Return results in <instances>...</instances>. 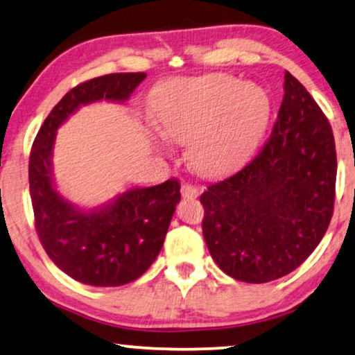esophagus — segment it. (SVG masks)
<instances>
[{"mask_svg": "<svg viewBox=\"0 0 355 355\" xmlns=\"http://www.w3.org/2000/svg\"><path fill=\"white\" fill-rule=\"evenodd\" d=\"M182 196L184 199H196L199 196V188L193 187L189 183H184L182 187Z\"/></svg>", "mask_w": 355, "mask_h": 355, "instance_id": "obj_1", "label": "esophagus"}]
</instances>
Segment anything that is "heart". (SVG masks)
Segmentation results:
<instances>
[{
	"label": "heart",
	"instance_id": "1",
	"mask_svg": "<svg viewBox=\"0 0 355 355\" xmlns=\"http://www.w3.org/2000/svg\"><path fill=\"white\" fill-rule=\"evenodd\" d=\"M271 116V98L255 83L230 75L177 78L159 84L150 121L162 139L188 144L196 172L221 175L255 150Z\"/></svg>",
	"mask_w": 355,
	"mask_h": 355
}]
</instances>
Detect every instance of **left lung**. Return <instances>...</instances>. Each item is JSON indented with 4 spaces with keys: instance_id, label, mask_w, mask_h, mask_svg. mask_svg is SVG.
Here are the masks:
<instances>
[{
    "instance_id": "8db88e82",
    "label": "left lung",
    "mask_w": 355,
    "mask_h": 355,
    "mask_svg": "<svg viewBox=\"0 0 355 355\" xmlns=\"http://www.w3.org/2000/svg\"><path fill=\"white\" fill-rule=\"evenodd\" d=\"M284 98L266 144L200 196L202 232L223 272L264 284L295 271L329 228L335 204L331 125L298 79L285 71Z\"/></svg>"
}]
</instances>
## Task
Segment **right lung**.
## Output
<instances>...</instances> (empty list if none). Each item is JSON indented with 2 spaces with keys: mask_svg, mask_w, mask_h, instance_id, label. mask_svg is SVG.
Returning a JSON list of instances; mask_svg holds the SVG:
<instances>
[{
  "mask_svg": "<svg viewBox=\"0 0 355 355\" xmlns=\"http://www.w3.org/2000/svg\"><path fill=\"white\" fill-rule=\"evenodd\" d=\"M145 78V73H113L73 87L52 108L31 146L30 196L41 244L57 268L94 287L125 285L151 266L180 202V183L171 178L156 187H135L98 207L78 209L54 183L57 129L84 105L124 103Z\"/></svg>",
  "mask_w": 355,
  "mask_h": 355,
  "instance_id": "obj_1",
  "label": "right lung"
}]
</instances>
